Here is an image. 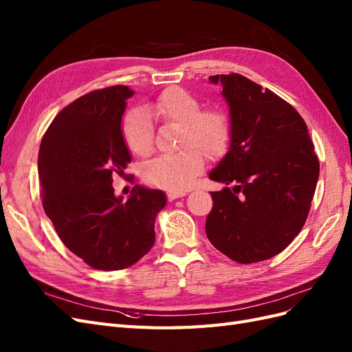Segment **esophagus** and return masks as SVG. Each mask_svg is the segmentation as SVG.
Returning <instances> with one entry per match:
<instances>
[{
  "mask_svg": "<svg viewBox=\"0 0 352 352\" xmlns=\"http://www.w3.org/2000/svg\"><path fill=\"white\" fill-rule=\"evenodd\" d=\"M188 194V190H168L167 192V198L168 201H173L176 198H180V197H185Z\"/></svg>",
  "mask_w": 352,
  "mask_h": 352,
  "instance_id": "34e87169",
  "label": "esophagus"
}]
</instances>
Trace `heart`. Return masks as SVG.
Segmentation results:
<instances>
[{
	"mask_svg": "<svg viewBox=\"0 0 352 352\" xmlns=\"http://www.w3.org/2000/svg\"><path fill=\"white\" fill-rule=\"evenodd\" d=\"M146 114H157L166 122L182 126L180 150L154 158L144 167V179L150 185L184 190L204 167L202 153L208 160H217L228 150L232 136L228 116L216 109L202 110L195 95L173 87L166 89L145 111L133 110L124 119V141L136 155L146 157L153 151V127Z\"/></svg>",
	"mask_w": 352,
	"mask_h": 352,
	"instance_id": "obj_1",
	"label": "heart"
}]
</instances>
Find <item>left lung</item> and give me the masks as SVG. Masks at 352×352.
Segmentation results:
<instances>
[{
	"instance_id": "1",
	"label": "left lung",
	"mask_w": 352,
	"mask_h": 352,
	"mask_svg": "<svg viewBox=\"0 0 352 352\" xmlns=\"http://www.w3.org/2000/svg\"><path fill=\"white\" fill-rule=\"evenodd\" d=\"M208 79L221 85L232 136L208 175L226 186L211 192L207 238L236 263L269 260L307 220L320 173L314 145L302 117L274 92L238 73Z\"/></svg>"
}]
</instances>
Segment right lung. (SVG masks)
I'll return each mask as SVG.
<instances>
[{
    "label": "right lung",
    "instance_id": "right-lung-1",
    "mask_svg": "<svg viewBox=\"0 0 352 352\" xmlns=\"http://www.w3.org/2000/svg\"><path fill=\"white\" fill-rule=\"evenodd\" d=\"M133 91H92L63 109L39 146L38 173L45 214L63 243L98 270H120L151 250L163 190L136 185L117 197L113 175L131 163L122 117Z\"/></svg>",
    "mask_w": 352,
    "mask_h": 352
}]
</instances>
